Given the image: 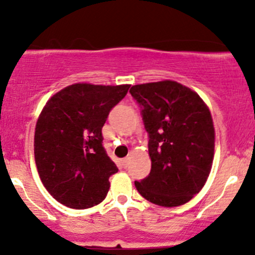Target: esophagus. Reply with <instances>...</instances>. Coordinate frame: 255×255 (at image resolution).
Returning a JSON list of instances; mask_svg holds the SVG:
<instances>
[{
	"instance_id": "1",
	"label": "esophagus",
	"mask_w": 255,
	"mask_h": 255,
	"mask_svg": "<svg viewBox=\"0 0 255 255\" xmlns=\"http://www.w3.org/2000/svg\"><path fill=\"white\" fill-rule=\"evenodd\" d=\"M121 165L124 166V168H127V165H128V158H124V159H121Z\"/></svg>"
}]
</instances>
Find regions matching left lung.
I'll return each mask as SVG.
<instances>
[{
    "label": "left lung",
    "instance_id": "obj_1",
    "mask_svg": "<svg viewBox=\"0 0 255 255\" xmlns=\"http://www.w3.org/2000/svg\"><path fill=\"white\" fill-rule=\"evenodd\" d=\"M148 134L151 171L137 192L164 207L188 203L204 187L215 153V128L198 93L176 81L131 86Z\"/></svg>",
    "mask_w": 255,
    "mask_h": 255
}]
</instances>
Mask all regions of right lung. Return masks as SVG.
I'll list each match as a JSON object with an SVG mask.
<instances>
[{"label": "right lung", "instance_id": "obj_1", "mask_svg": "<svg viewBox=\"0 0 255 255\" xmlns=\"http://www.w3.org/2000/svg\"><path fill=\"white\" fill-rule=\"evenodd\" d=\"M130 85L74 84L45 104L34 131V159L52 198L71 209L98 205L119 171L103 146L102 128Z\"/></svg>", "mask_w": 255, "mask_h": 255}]
</instances>
